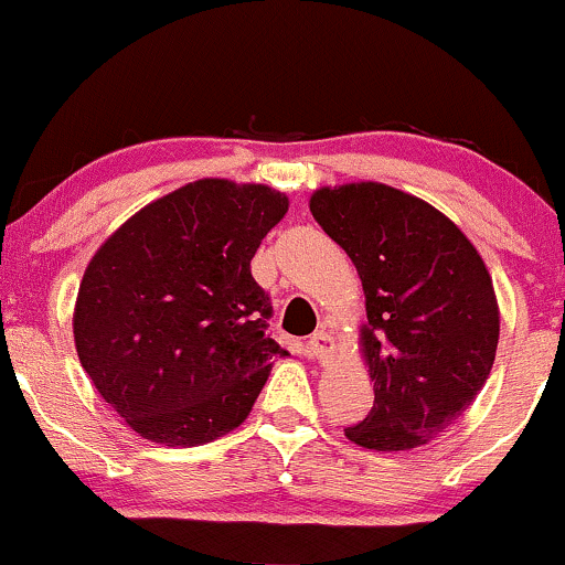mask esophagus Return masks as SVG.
I'll return each mask as SVG.
<instances>
[{"instance_id":"34e87169","label":"esophagus","mask_w":565,"mask_h":565,"mask_svg":"<svg viewBox=\"0 0 565 565\" xmlns=\"http://www.w3.org/2000/svg\"><path fill=\"white\" fill-rule=\"evenodd\" d=\"M305 348H308L310 359L327 361L329 355H332V337H329V332H323V329H319V332L305 342Z\"/></svg>"}]
</instances>
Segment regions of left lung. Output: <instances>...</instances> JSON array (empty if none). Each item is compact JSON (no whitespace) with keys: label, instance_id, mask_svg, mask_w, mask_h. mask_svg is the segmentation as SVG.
Listing matches in <instances>:
<instances>
[{"label":"left lung","instance_id":"left-lung-1","mask_svg":"<svg viewBox=\"0 0 565 565\" xmlns=\"http://www.w3.org/2000/svg\"><path fill=\"white\" fill-rule=\"evenodd\" d=\"M310 212L348 252L366 295L361 350L374 406L345 436L377 451L423 446L489 380L499 342L489 270L449 217L398 188H321Z\"/></svg>","mask_w":565,"mask_h":565}]
</instances>
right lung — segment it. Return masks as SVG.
Masks as SVG:
<instances>
[{
    "mask_svg": "<svg viewBox=\"0 0 565 565\" xmlns=\"http://www.w3.org/2000/svg\"><path fill=\"white\" fill-rule=\"evenodd\" d=\"M289 201L206 178L142 206L84 270L74 340L97 393L142 438L210 444L246 419L274 355L252 257Z\"/></svg>",
    "mask_w": 565,
    "mask_h": 565,
    "instance_id": "right-lung-1",
    "label": "right lung"
}]
</instances>
